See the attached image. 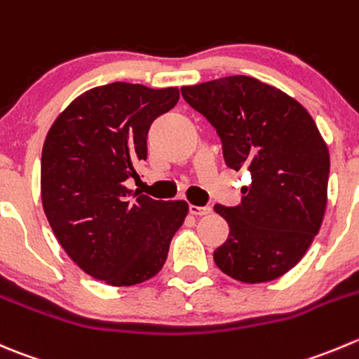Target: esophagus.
I'll return each instance as SVG.
<instances>
[{
  "instance_id": "34e87169",
  "label": "esophagus",
  "mask_w": 359,
  "mask_h": 359,
  "mask_svg": "<svg viewBox=\"0 0 359 359\" xmlns=\"http://www.w3.org/2000/svg\"><path fill=\"white\" fill-rule=\"evenodd\" d=\"M189 212L193 215H207V214H210L212 208L210 207H196V205H189Z\"/></svg>"
}]
</instances>
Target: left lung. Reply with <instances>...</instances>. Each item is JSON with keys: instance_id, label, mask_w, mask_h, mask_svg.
<instances>
[{"instance_id": "8db88e82", "label": "left lung", "mask_w": 359, "mask_h": 359, "mask_svg": "<svg viewBox=\"0 0 359 359\" xmlns=\"http://www.w3.org/2000/svg\"><path fill=\"white\" fill-rule=\"evenodd\" d=\"M180 91L217 131L226 165L247 168L252 180L236 207H214L229 224L215 264L247 284L284 276L307 252L326 210L330 154L314 119L252 76H224Z\"/></svg>"}]
</instances>
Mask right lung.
Segmentation results:
<instances>
[{
  "label": "right lung",
  "mask_w": 359,
  "mask_h": 359,
  "mask_svg": "<svg viewBox=\"0 0 359 359\" xmlns=\"http://www.w3.org/2000/svg\"><path fill=\"white\" fill-rule=\"evenodd\" d=\"M179 89L114 82L89 89L55 119L41 151V203L69 257L110 286H135L165 264L186 201L130 191L147 159V135Z\"/></svg>",
  "instance_id": "right-lung-1"
}]
</instances>
